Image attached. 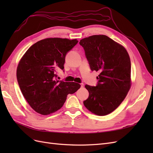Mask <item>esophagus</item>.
I'll list each match as a JSON object with an SVG mask.
<instances>
[{
  "label": "esophagus",
  "instance_id": "34e87169",
  "mask_svg": "<svg viewBox=\"0 0 153 153\" xmlns=\"http://www.w3.org/2000/svg\"><path fill=\"white\" fill-rule=\"evenodd\" d=\"M80 85H81V87H82V88L84 87V84H83V83H82V84H80Z\"/></svg>",
  "mask_w": 153,
  "mask_h": 153
}]
</instances>
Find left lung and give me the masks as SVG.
I'll use <instances>...</instances> for the list:
<instances>
[{
	"instance_id": "1",
	"label": "left lung",
	"mask_w": 153,
	"mask_h": 153,
	"mask_svg": "<svg viewBox=\"0 0 153 153\" xmlns=\"http://www.w3.org/2000/svg\"><path fill=\"white\" fill-rule=\"evenodd\" d=\"M92 71H99L98 85H85L89 92L85 107L97 115L112 112L126 98L131 85V61L123 45L105 35L80 40Z\"/></svg>"
}]
</instances>
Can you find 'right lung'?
<instances>
[{
  "instance_id": "add662e5",
  "label": "right lung",
  "mask_w": 153,
  "mask_h": 153,
  "mask_svg": "<svg viewBox=\"0 0 153 153\" xmlns=\"http://www.w3.org/2000/svg\"><path fill=\"white\" fill-rule=\"evenodd\" d=\"M78 40L51 38L40 40L27 50L16 69L20 90L30 107L47 115L61 108L69 94L80 89L76 82L57 79V73L64 69L67 52Z\"/></svg>"
}]
</instances>
